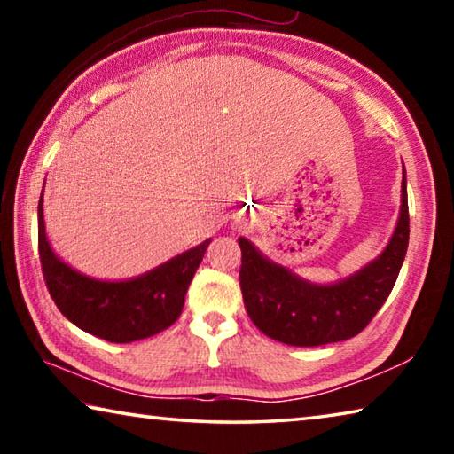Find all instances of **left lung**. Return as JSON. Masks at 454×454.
<instances>
[{"label": "left lung", "mask_w": 454, "mask_h": 454, "mask_svg": "<svg viewBox=\"0 0 454 454\" xmlns=\"http://www.w3.org/2000/svg\"><path fill=\"white\" fill-rule=\"evenodd\" d=\"M401 216L382 254L334 284L302 280L268 260L254 244L242 248L240 288L250 320L274 340L290 347L340 342L364 330L393 290L409 248V196L403 176Z\"/></svg>", "instance_id": "1"}]
</instances>
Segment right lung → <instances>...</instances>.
<instances>
[{
	"mask_svg": "<svg viewBox=\"0 0 454 454\" xmlns=\"http://www.w3.org/2000/svg\"><path fill=\"white\" fill-rule=\"evenodd\" d=\"M212 240L174 256L132 280H96L56 256L45 236L43 198L37 206V246L45 286L64 317L107 342H134L172 326Z\"/></svg>",
	"mask_w": 454,
	"mask_h": 454,
	"instance_id": "1",
	"label": "right lung"
}]
</instances>
